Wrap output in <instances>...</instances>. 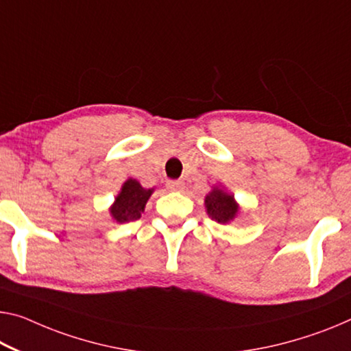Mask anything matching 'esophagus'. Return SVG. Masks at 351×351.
<instances>
[{"mask_svg": "<svg viewBox=\"0 0 351 351\" xmlns=\"http://www.w3.org/2000/svg\"><path fill=\"white\" fill-rule=\"evenodd\" d=\"M183 182H180V180H168L166 182V188H168V190H171V191H182L183 190Z\"/></svg>", "mask_w": 351, "mask_h": 351, "instance_id": "1", "label": "esophagus"}]
</instances>
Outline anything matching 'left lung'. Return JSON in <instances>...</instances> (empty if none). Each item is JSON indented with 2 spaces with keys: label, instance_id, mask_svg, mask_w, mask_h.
Wrapping results in <instances>:
<instances>
[{
  "label": "left lung",
  "instance_id": "1",
  "mask_svg": "<svg viewBox=\"0 0 351 351\" xmlns=\"http://www.w3.org/2000/svg\"><path fill=\"white\" fill-rule=\"evenodd\" d=\"M204 204L208 217L219 224H229L241 215L240 204L223 185H213L204 199Z\"/></svg>",
  "mask_w": 351,
  "mask_h": 351
}]
</instances>
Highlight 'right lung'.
<instances>
[{
    "label": "right lung",
    "mask_w": 351,
    "mask_h": 351,
    "mask_svg": "<svg viewBox=\"0 0 351 351\" xmlns=\"http://www.w3.org/2000/svg\"><path fill=\"white\" fill-rule=\"evenodd\" d=\"M152 193L154 188H144L136 179H127L122 183L121 191L114 197V202L108 208L110 217L114 223L119 224L141 218L145 204L152 196Z\"/></svg>",
    "instance_id": "1"
}]
</instances>
